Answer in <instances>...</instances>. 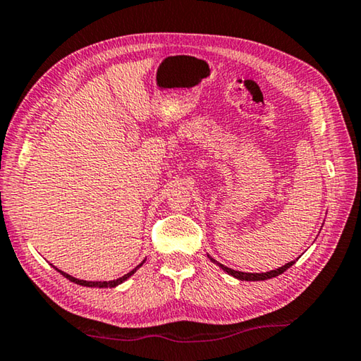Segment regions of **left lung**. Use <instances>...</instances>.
I'll use <instances>...</instances> for the list:
<instances>
[{
	"instance_id": "1",
	"label": "left lung",
	"mask_w": 361,
	"mask_h": 361,
	"mask_svg": "<svg viewBox=\"0 0 361 361\" xmlns=\"http://www.w3.org/2000/svg\"><path fill=\"white\" fill-rule=\"evenodd\" d=\"M210 258V261L212 262H215L216 266H219L223 269L224 272H228L229 276H232L234 279H239V280H245V282H259V280H267V279H272V277H277V276H280V274H283L286 269H290L293 264H295V261H290V262H286L285 266H282V267H279V269H274V271H269V272H264V274H253V272H240V271H234V269H231V267H226L224 264H221V262H218L216 259H213L210 255H207Z\"/></svg>"
}]
</instances>
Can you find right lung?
Listing matches in <instances>:
<instances>
[{"label":"right lung","instance_id":"obj_1","mask_svg":"<svg viewBox=\"0 0 361 361\" xmlns=\"http://www.w3.org/2000/svg\"><path fill=\"white\" fill-rule=\"evenodd\" d=\"M145 262V261H143ZM143 262L142 264H138L135 269H133V271H130L129 274H126V276H122V277H119V279H116V280H109V282H87V280H79V279H75V277H71V276H68V274L66 272H63V271H57L62 274V276L65 277V279H68V280H71V282H75V283H78V285H82V286H89V288H114V286H118V285H121L122 282H126L127 279H129L130 276H133V274L137 272V269L138 267H142L143 266Z\"/></svg>","mask_w":361,"mask_h":361}]
</instances>
